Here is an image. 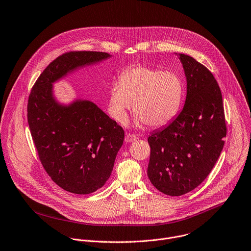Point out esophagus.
<instances>
[{"label": "esophagus", "instance_id": "esophagus-1", "mask_svg": "<svg viewBox=\"0 0 251 251\" xmlns=\"http://www.w3.org/2000/svg\"><path fill=\"white\" fill-rule=\"evenodd\" d=\"M137 140V136L134 135V134H126V137H125V142L126 143H131V142H134Z\"/></svg>", "mask_w": 251, "mask_h": 251}]
</instances>
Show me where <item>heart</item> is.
<instances>
[{
	"label": "heart",
	"mask_w": 251,
	"mask_h": 251,
	"mask_svg": "<svg viewBox=\"0 0 251 251\" xmlns=\"http://www.w3.org/2000/svg\"><path fill=\"white\" fill-rule=\"evenodd\" d=\"M183 93V82L176 73L136 66L111 87L109 110L118 123L125 124L134 107L137 125L160 127L177 114Z\"/></svg>",
	"instance_id": "obj_1"
}]
</instances>
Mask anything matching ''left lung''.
Returning a JSON list of instances; mask_svg holds the SVG:
<instances>
[{
  "instance_id": "left-lung-1",
  "label": "left lung",
  "mask_w": 251,
  "mask_h": 251,
  "mask_svg": "<svg viewBox=\"0 0 251 251\" xmlns=\"http://www.w3.org/2000/svg\"><path fill=\"white\" fill-rule=\"evenodd\" d=\"M179 59L187 80L183 109L148 138V177L170 196L186 194L206 179L226 136L223 98L215 76L194 58L179 54Z\"/></svg>"
}]
</instances>
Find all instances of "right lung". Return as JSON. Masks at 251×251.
<instances>
[{
	"mask_svg": "<svg viewBox=\"0 0 251 251\" xmlns=\"http://www.w3.org/2000/svg\"><path fill=\"white\" fill-rule=\"evenodd\" d=\"M109 57L96 51L59 56L41 73L28 98L27 121L39 159L51 179L74 194H90L105 184L124 130L92 101L60 104L53 96V82Z\"/></svg>",
	"mask_w": 251,
	"mask_h": 251,
	"instance_id": "add662e5",
	"label": "right lung"
}]
</instances>
